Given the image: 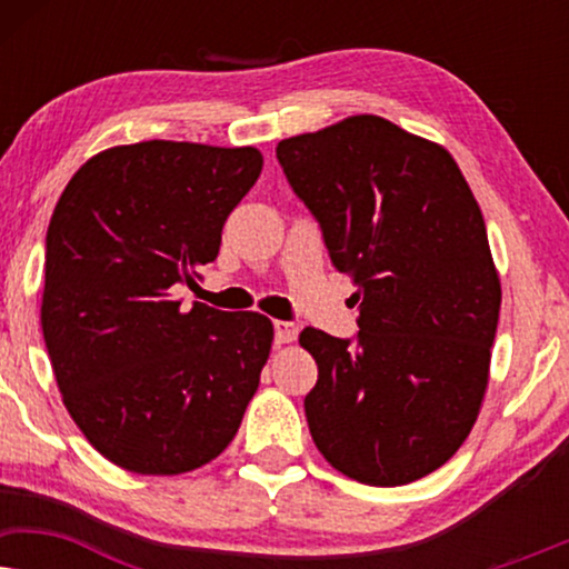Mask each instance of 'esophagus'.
<instances>
[{"mask_svg": "<svg viewBox=\"0 0 569 569\" xmlns=\"http://www.w3.org/2000/svg\"><path fill=\"white\" fill-rule=\"evenodd\" d=\"M298 339V326L290 321H274V341L277 345H292Z\"/></svg>", "mask_w": 569, "mask_h": 569, "instance_id": "34e87169", "label": "esophagus"}]
</instances>
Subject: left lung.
Wrapping results in <instances>:
<instances>
[{
    "instance_id": "8db88e82",
    "label": "left lung",
    "mask_w": 569,
    "mask_h": 569,
    "mask_svg": "<svg viewBox=\"0 0 569 569\" xmlns=\"http://www.w3.org/2000/svg\"><path fill=\"white\" fill-rule=\"evenodd\" d=\"M277 160L360 302L355 341L300 333L316 448L362 485L422 479L469 438L489 380L502 292L477 199L448 150L380 116L282 139Z\"/></svg>"
}]
</instances>
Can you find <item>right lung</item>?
<instances>
[{
	"label": "right lung",
	"instance_id": "obj_1",
	"mask_svg": "<svg viewBox=\"0 0 569 569\" xmlns=\"http://www.w3.org/2000/svg\"><path fill=\"white\" fill-rule=\"evenodd\" d=\"M253 147H111L72 176L46 232L41 326L61 399L90 446L134 473L173 477L236 438L274 329L176 298L220 253L251 191Z\"/></svg>",
	"mask_w": 569,
	"mask_h": 569
}]
</instances>
